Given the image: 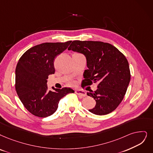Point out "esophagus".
<instances>
[{
    "mask_svg": "<svg viewBox=\"0 0 153 153\" xmlns=\"http://www.w3.org/2000/svg\"><path fill=\"white\" fill-rule=\"evenodd\" d=\"M75 93L76 94H77L78 95L80 96V97H86L87 94L85 91H84L83 90H75Z\"/></svg>",
    "mask_w": 153,
    "mask_h": 153,
    "instance_id": "34e87169",
    "label": "esophagus"
}]
</instances>
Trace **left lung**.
Masks as SVG:
<instances>
[{
    "instance_id": "left-lung-1",
    "label": "left lung",
    "mask_w": 153,
    "mask_h": 153,
    "mask_svg": "<svg viewBox=\"0 0 153 153\" xmlns=\"http://www.w3.org/2000/svg\"><path fill=\"white\" fill-rule=\"evenodd\" d=\"M68 50L83 54L88 70L82 82L87 85L98 83L97 90L87 92L95 100L94 108L88 111L96 115H106L116 109L126 93L131 80L129 63L113 45L102 41H73Z\"/></svg>"
}]
</instances>
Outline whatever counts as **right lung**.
I'll use <instances>...</instances> for the list:
<instances>
[{
	"label": "right lung",
	"mask_w": 153,
	"mask_h": 153,
	"mask_svg": "<svg viewBox=\"0 0 153 153\" xmlns=\"http://www.w3.org/2000/svg\"><path fill=\"white\" fill-rule=\"evenodd\" d=\"M71 41L65 42H45L24 53L16 68L15 88L25 108L39 117H48L56 111L60 99L73 93L70 88L49 90L48 76L54 74L55 58L63 52Z\"/></svg>",
	"instance_id": "1"
}]
</instances>
